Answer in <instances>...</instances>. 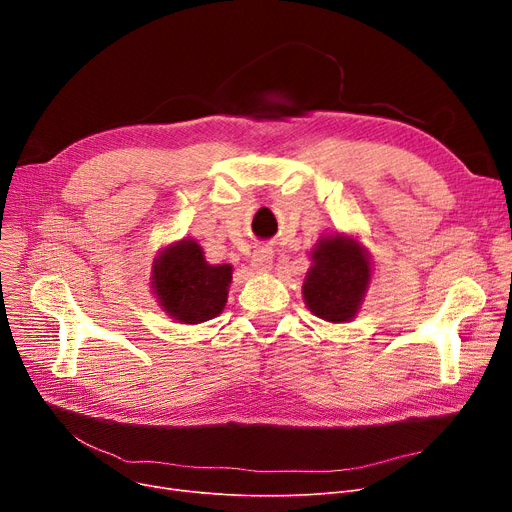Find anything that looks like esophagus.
<instances>
[{
    "instance_id": "1",
    "label": "esophagus",
    "mask_w": 512,
    "mask_h": 512,
    "mask_svg": "<svg viewBox=\"0 0 512 512\" xmlns=\"http://www.w3.org/2000/svg\"><path fill=\"white\" fill-rule=\"evenodd\" d=\"M272 261H274V251H272L270 247H259V249H255L253 255H251V265L255 267L257 272L270 270Z\"/></svg>"
}]
</instances>
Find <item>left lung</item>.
Masks as SVG:
<instances>
[{
    "label": "left lung",
    "instance_id": "obj_1",
    "mask_svg": "<svg viewBox=\"0 0 512 512\" xmlns=\"http://www.w3.org/2000/svg\"><path fill=\"white\" fill-rule=\"evenodd\" d=\"M311 261L313 265L303 282L305 305L330 324L351 321L371 282L367 251L355 238L336 232L317 240Z\"/></svg>",
    "mask_w": 512,
    "mask_h": 512
}]
</instances>
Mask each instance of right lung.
I'll return each mask as SVG.
<instances>
[{"label": "right lung", "instance_id": "right-lung-1", "mask_svg": "<svg viewBox=\"0 0 512 512\" xmlns=\"http://www.w3.org/2000/svg\"><path fill=\"white\" fill-rule=\"evenodd\" d=\"M232 265H209L193 238L159 251L151 270V288L172 319L203 324L218 317L228 301Z\"/></svg>", "mask_w": 512, "mask_h": 512}]
</instances>
